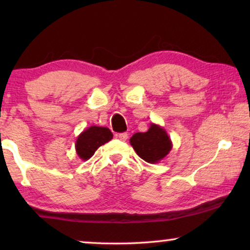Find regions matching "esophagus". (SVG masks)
Returning a JSON list of instances; mask_svg holds the SVG:
<instances>
[{
    "label": "esophagus",
    "mask_w": 250,
    "mask_h": 250,
    "mask_svg": "<svg viewBox=\"0 0 250 250\" xmlns=\"http://www.w3.org/2000/svg\"><path fill=\"white\" fill-rule=\"evenodd\" d=\"M116 136H117V138L121 140V141H126V140H127V138H128V134H127V133H119V134H117Z\"/></svg>",
    "instance_id": "34e87169"
}]
</instances>
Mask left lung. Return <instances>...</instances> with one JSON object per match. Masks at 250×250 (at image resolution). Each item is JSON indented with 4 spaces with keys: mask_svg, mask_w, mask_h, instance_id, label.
<instances>
[{
    "mask_svg": "<svg viewBox=\"0 0 250 250\" xmlns=\"http://www.w3.org/2000/svg\"><path fill=\"white\" fill-rule=\"evenodd\" d=\"M129 143L140 158L150 164L159 163L173 148L166 129L153 123L146 132L135 133L129 139Z\"/></svg>",
    "mask_w": 250,
    "mask_h": 250,
    "instance_id": "obj_1",
    "label": "left lung"
}]
</instances>
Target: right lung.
<instances>
[{
    "label": "right lung",
    "instance_id": "obj_1",
    "mask_svg": "<svg viewBox=\"0 0 250 250\" xmlns=\"http://www.w3.org/2000/svg\"><path fill=\"white\" fill-rule=\"evenodd\" d=\"M112 139V133L108 127L90 126L78 135L75 143L76 153L82 160H88L99 146H104Z\"/></svg>",
    "mask_w": 250,
    "mask_h": 250
}]
</instances>
